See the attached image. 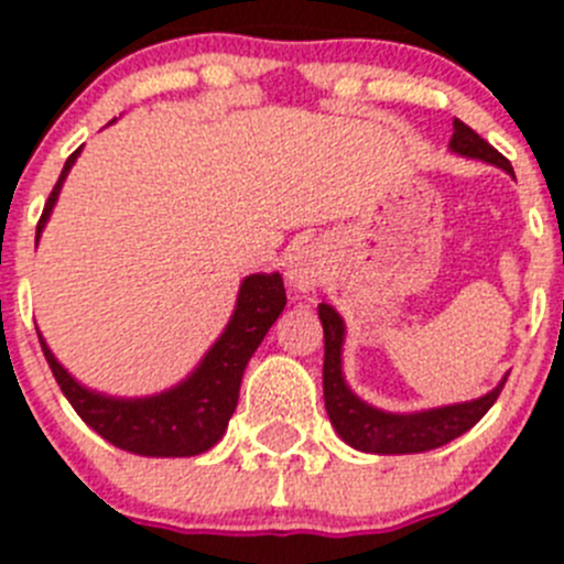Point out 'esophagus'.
Returning <instances> with one entry per match:
<instances>
[{
    "instance_id": "34e87169",
    "label": "esophagus",
    "mask_w": 564,
    "mask_h": 564,
    "mask_svg": "<svg viewBox=\"0 0 564 564\" xmlns=\"http://www.w3.org/2000/svg\"><path fill=\"white\" fill-rule=\"evenodd\" d=\"M322 276H325V268H322L318 253H313L311 248L293 253L291 265H288V282H291L293 291L311 293L322 282Z\"/></svg>"
}]
</instances>
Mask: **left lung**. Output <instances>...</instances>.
<instances>
[{
  "mask_svg": "<svg viewBox=\"0 0 564 564\" xmlns=\"http://www.w3.org/2000/svg\"><path fill=\"white\" fill-rule=\"evenodd\" d=\"M452 152L463 158H477V161L495 163L514 174L511 163L497 152L488 141L471 127L455 118V134L449 141ZM318 318L325 327V410L330 415L333 430L338 432L344 443H350L352 449L370 452V455H415V452H430L455 441L463 432H468L486 415L495 401L500 398L506 378L497 383L495 390L482 398L463 403H449L437 410H423L401 415V412H383L370 406L347 387L341 372V347H344V322L330 305H318Z\"/></svg>",
  "mask_w": 564,
  "mask_h": 564,
  "instance_id": "obj_1",
  "label": "left lung"
}]
</instances>
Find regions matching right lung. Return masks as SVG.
Segmentation results:
<instances>
[{"label": "right lung", "instance_id": "right-lung-1", "mask_svg": "<svg viewBox=\"0 0 564 564\" xmlns=\"http://www.w3.org/2000/svg\"><path fill=\"white\" fill-rule=\"evenodd\" d=\"M78 152L82 149L69 154L62 177L44 203L36 239L47 226L50 212L56 206L58 192ZM285 285L279 273H251L242 279L231 322L197 364V370L172 390L149 398H112L87 390L56 361L42 333H39V341L64 398L73 403V410L89 430H96L104 441L143 457H194L212 449L214 443L226 435L228 421L237 410L246 364L251 361L279 313L285 311Z\"/></svg>", "mask_w": 564, "mask_h": 564}]
</instances>
